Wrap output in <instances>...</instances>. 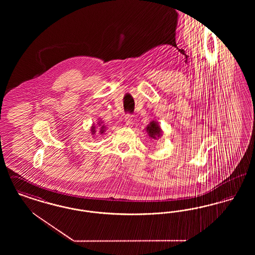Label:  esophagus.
Masks as SVG:
<instances>
[{
  "mask_svg": "<svg viewBox=\"0 0 255 255\" xmlns=\"http://www.w3.org/2000/svg\"><path fill=\"white\" fill-rule=\"evenodd\" d=\"M125 123H126V125L127 126H129V127H131L132 125L133 124V119L132 116H127L126 118H125Z\"/></svg>",
  "mask_w": 255,
  "mask_h": 255,
  "instance_id": "esophagus-1",
  "label": "esophagus"
}]
</instances>
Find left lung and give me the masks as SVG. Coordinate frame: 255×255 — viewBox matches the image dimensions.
<instances>
[{"instance_id": "8db88e82", "label": "left lung", "mask_w": 255, "mask_h": 255, "mask_svg": "<svg viewBox=\"0 0 255 255\" xmlns=\"http://www.w3.org/2000/svg\"><path fill=\"white\" fill-rule=\"evenodd\" d=\"M146 132L152 139H158L162 135V130L156 121H152L147 125Z\"/></svg>"}]
</instances>
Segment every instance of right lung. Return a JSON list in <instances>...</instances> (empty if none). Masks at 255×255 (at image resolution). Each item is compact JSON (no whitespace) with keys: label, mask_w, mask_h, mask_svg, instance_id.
Here are the masks:
<instances>
[{"label":"right lung","mask_w":255,"mask_h":255,"mask_svg":"<svg viewBox=\"0 0 255 255\" xmlns=\"http://www.w3.org/2000/svg\"><path fill=\"white\" fill-rule=\"evenodd\" d=\"M97 125L99 126V133H103L105 132V129H106V126L103 125V122H98ZM97 132V126H95V124L91 127V133L92 134H95Z\"/></svg>","instance_id":"1"}]
</instances>
